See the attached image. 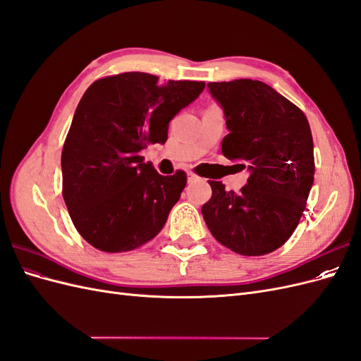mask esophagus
<instances>
[{
    "label": "esophagus",
    "mask_w": 361,
    "mask_h": 361,
    "mask_svg": "<svg viewBox=\"0 0 361 361\" xmlns=\"http://www.w3.org/2000/svg\"><path fill=\"white\" fill-rule=\"evenodd\" d=\"M199 179V176L195 173H192V171H190L188 173V180H197Z\"/></svg>",
    "instance_id": "34e87169"
}]
</instances>
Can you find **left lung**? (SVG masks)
Wrapping results in <instances>:
<instances>
[{
	"label": "left lung",
	"mask_w": 361,
	"mask_h": 361,
	"mask_svg": "<svg viewBox=\"0 0 361 361\" xmlns=\"http://www.w3.org/2000/svg\"><path fill=\"white\" fill-rule=\"evenodd\" d=\"M231 130L227 159L250 170L239 192L209 180L204 223L218 243L243 256H264L285 244L305 209L314 176L313 138L297 105L262 81L209 82Z\"/></svg>",
	"instance_id": "8db88e82"
}]
</instances>
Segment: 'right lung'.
I'll use <instances>...</instances> for the list:
<instances>
[{
	"mask_svg": "<svg viewBox=\"0 0 361 361\" xmlns=\"http://www.w3.org/2000/svg\"><path fill=\"white\" fill-rule=\"evenodd\" d=\"M204 89L125 72L94 81L76 106L61 152L63 199L87 243L122 253L154 239L187 185V173L162 176L140 152L166 143L170 120Z\"/></svg>",
	"mask_w": 361,
	"mask_h": 361,
	"instance_id": "right-lung-1",
	"label": "right lung"
}]
</instances>
